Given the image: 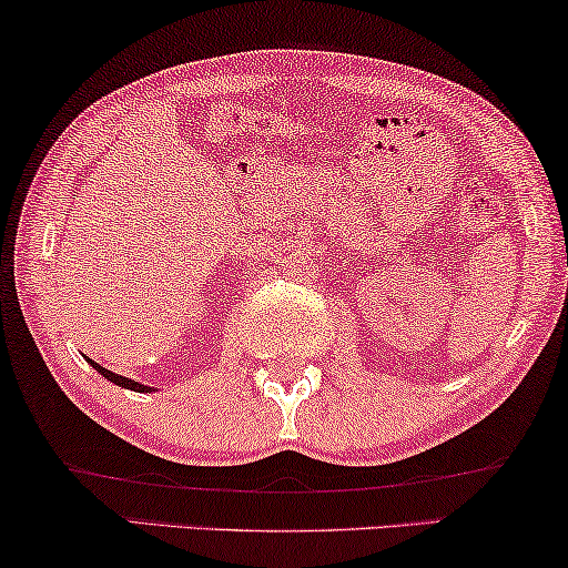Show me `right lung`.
<instances>
[{
    "mask_svg": "<svg viewBox=\"0 0 568 568\" xmlns=\"http://www.w3.org/2000/svg\"><path fill=\"white\" fill-rule=\"evenodd\" d=\"M87 361H90V357H87ZM90 363H92L94 371L105 375L108 381H113L115 386H123V388H131V390H151L149 386H141V383H135V381H131V378H123V375H118V373H113V371H108V367H102V365H98L94 361H90Z\"/></svg>",
    "mask_w": 568,
    "mask_h": 568,
    "instance_id": "1",
    "label": "right lung"
}]
</instances>
